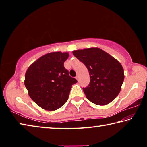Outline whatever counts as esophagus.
I'll list each match as a JSON object with an SVG mask.
<instances>
[{
    "instance_id": "34e87169",
    "label": "esophagus",
    "mask_w": 147,
    "mask_h": 147,
    "mask_svg": "<svg viewBox=\"0 0 147 147\" xmlns=\"http://www.w3.org/2000/svg\"><path fill=\"white\" fill-rule=\"evenodd\" d=\"M78 78H79V77H78V75H77V76H76V80H78V81L79 80H78Z\"/></svg>"
}]
</instances>
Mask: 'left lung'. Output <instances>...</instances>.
I'll return each instance as SVG.
<instances>
[{"label": "left lung", "mask_w": 147, "mask_h": 147, "mask_svg": "<svg viewBox=\"0 0 147 147\" xmlns=\"http://www.w3.org/2000/svg\"><path fill=\"white\" fill-rule=\"evenodd\" d=\"M73 54L85 65L90 75V83L83 88L86 98L99 106L112 102L120 93L124 78L120 62L97 47L76 50Z\"/></svg>", "instance_id": "1"}]
</instances>
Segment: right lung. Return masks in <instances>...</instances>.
<instances>
[{
    "mask_svg": "<svg viewBox=\"0 0 147 147\" xmlns=\"http://www.w3.org/2000/svg\"><path fill=\"white\" fill-rule=\"evenodd\" d=\"M67 52H52L41 56L27 69L24 85L30 97L45 110L59 109L68 100L73 84L77 80L65 69Z\"/></svg>",
    "mask_w": 147,
    "mask_h": 147,
    "instance_id": "obj_1",
    "label": "right lung"
}]
</instances>
